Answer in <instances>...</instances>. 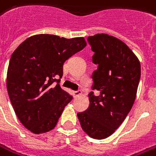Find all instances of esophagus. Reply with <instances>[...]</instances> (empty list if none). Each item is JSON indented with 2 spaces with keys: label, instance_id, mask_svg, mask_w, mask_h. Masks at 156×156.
<instances>
[{
  "label": "esophagus",
  "instance_id": "obj_1",
  "mask_svg": "<svg viewBox=\"0 0 156 156\" xmlns=\"http://www.w3.org/2000/svg\"><path fill=\"white\" fill-rule=\"evenodd\" d=\"M82 92H81V90H75V91H73V94L75 97H77V96H79V95L81 94Z\"/></svg>",
  "mask_w": 156,
  "mask_h": 156
}]
</instances>
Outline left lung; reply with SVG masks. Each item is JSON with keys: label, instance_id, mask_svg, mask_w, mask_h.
<instances>
[{"label": "left lung", "instance_id": "1", "mask_svg": "<svg viewBox=\"0 0 156 156\" xmlns=\"http://www.w3.org/2000/svg\"><path fill=\"white\" fill-rule=\"evenodd\" d=\"M98 65L91 78L90 105L78 117L83 130L101 140L112 135L124 121L136 99L141 65L126 44L113 36L96 34L87 39Z\"/></svg>", "mask_w": 156, "mask_h": 156}]
</instances>
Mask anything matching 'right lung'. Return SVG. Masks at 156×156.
I'll return each instance as SVG.
<instances>
[{"label": "right lung", "mask_w": 156, "mask_h": 156, "mask_svg": "<svg viewBox=\"0 0 156 156\" xmlns=\"http://www.w3.org/2000/svg\"><path fill=\"white\" fill-rule=\"evenodd\" d=\"M85 46L83 38L39 34L13 52L7 75L8 96L17 117L31 132L46 133L56 126L73 100L59 85L63 65Z\"/></svg>", "instance_id": "1"}]
</instances>
